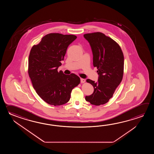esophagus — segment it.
Returning a JSON list of instances; mask_svg holds the SVG:
<instances>
[{"mask_svg":"<svg viewBox=\"0 0 154 154\" xmlns=\"http://www.w3.org/2000/svg\"><path fill=\"white\" fill-rule=\"evenodd\" d=\"M80 82H81V83H84L85 82V79H80Z\"/></svg>","mask_w":154,"mask_h":154,"instance_id":"34e87169","label":"esophagus"}]
</instances>
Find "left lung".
Instances as JSON below:
<instances>
[{
	"instance_id": "obj_1",
	"label": "left lung",
	"mask_w": 154,
	"mask_h": 154,
	"mask_svg": "<svg viewBox=\"0 0 154 154\" xmlns=\"http://www.w3.org/2000/svg\"><path fill=\"white\" fill-rule=\"evenodd\" d=\"M91 48L93 65L98 70V81L90 79L94 91L92 95L86 96V101L99 106L106 103L112 97L120 84L123 75L124 56L120 46L111 38L101 32L87 33L84 35Z\"/></svg>"
}]
</instances>
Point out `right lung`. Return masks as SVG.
<instances>
[{
	"label": "right lung",
	"mask_w": 154,
	"mask_h": 154,
	"mask_svg": "<svg viewBox=\"0 0 154 154\" xmlns=\"http://www.w3.org/2000/svg\"><path fill=\"white\" fill-rule=\"evenodd\" d=\"M77 38L72 35H46L31 49L28 72L37 94L49 105L59 106L69 101L72 89L80 79L74 74L58 72L69 45Z\"/></svg>",
	"instance_id": "right-lung-1"
}]
</instances>
